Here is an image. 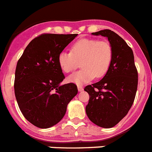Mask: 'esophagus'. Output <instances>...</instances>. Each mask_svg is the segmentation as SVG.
Masks as SVG:
<instances>
[{
    "instance_id": "esophagus-1",
    "label": "esophagus",
    "mask_w": 152,
    "mask_h": 152,
    "mask_svg": "<svg viewBox=\"0 0 152 152\" xmlns=\"http://www.w3.org/2000/svg\"><path fill=\"white\" fill-rule=\"evenodd\" d=\"M77 90H78V91H82L83 87L81 85H77Z\"/></svg>"
}]
</instances>
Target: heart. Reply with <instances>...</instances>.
I'll list each match as a JSON object with an SVG mask.
<instances>
[{
	"label": "heart",
	"mask_w": 152,
	"mask_h": 152,
	"mask_svg": "<svg viewBox=\"0 0 152 152\" xmlns=\"http://www.w3.org/2000/svg\"><path fill=\"white\" fill-rule=\"evenodd\" d=\"M113 49L106 41L94 38H83L72 45L71 51H61L58 54V63L62 71L70 73L81 64V68L70 75L67 80L77 85L104 77L111 67Z\"/></svg>",
	"instance_id": "obj_1"
}]
</instances>
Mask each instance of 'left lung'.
Returning <instances> with one entry per match:
<instances>
[{"instance_id":"obj_1","label":"left lung","mask_w":152,"mask_h":152,"mask_svg":"<svg viewBox=\"0 0 152 152\" xmlns=\"http://www.w3.org/2000/svg\"><path fill=\"white\" fill-rule=\"evenodd\" d=\"M92 34L107 37L113 49V59L104 77L85 88L89 94L85 110L88 118L96 125L109 128L126 116L134 103L138 71L132 48L118 34L108 29Z\"/></svg>"}]
</instances>
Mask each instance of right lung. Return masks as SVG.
Here are the masks:
<instances>
[{
    "instance_id": "1",
    "label": "right lung",
    "mask_w": 152,
    "mask_h": 152,
    "mask_svg": "<svg viewBox=\"0 0 152 152\" xmlns=\"http://www.w3.org/2000/svg\"><path fill=\"white\" fill-rule=\"evenodd\" d=\"M77 35L42 34L29 43L18 60L14 94L24 118L37 128L59 122L77 94L74 83L60 85L64 75L58 63V54Z\"/></svg>"
}]
</instances>
